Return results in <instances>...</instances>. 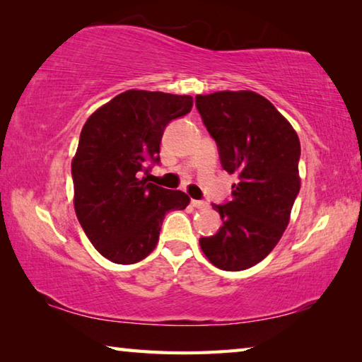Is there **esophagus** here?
Segmentation results:
<instances>
[{
	"mask_svg": "<svg viewBox=\"0 0 362 362\" xmlns=\"http://www.w3.org/2000/svg\"><path fill=\"white\" fill-rule=\"evenodd\" d=\"M192 206L196 207V209H204V207H207L204 201H199V199H192Z\"/></svg>",
	"mask_w": 362,
	"mask_h": 362,
	"instance_id": "34e87169",
	"label": "esophagus"
}]
</instances>
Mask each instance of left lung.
Here are the masks:
<instances>
[{"label": "left lung", "mask_w": 362, "mask_h": 362, "mask_svg": "<svg viewBox=\"0 0 362 362\" xmlns=\"http://www.w3.org/2000/svg\"><path fill=\"white\" fill-rule=\"evenodd\" d=\"M196 108L218 146L222 168L236 174L231 201L212 204L222 228L199 246L214 267L241 272L279 243L300 192V140L291 122L254 90L196 95Z\"/></svg>", "instance_id": "1"}]
</instances>
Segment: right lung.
<instances>
[{
	"instance_id": "right-lung-1",
	"label": "right lung",
	"mask_w": 362,
	"mask_h": 362,
	"mask_svg": "<svg viewBox=\"0 0 362 362\" xmlns=\"http://www.w3.org/2000/svg\"><path fill=\"white\" fill-rule=\"evenodd\" d=\"M192 107V95L129 89L84 122L71 159L73 204L86 236L110 262L145 259L156 247L164 216L189 204L180 189L140 175L159 161L164 127Z\"/></svg>"
}]
</instances>
